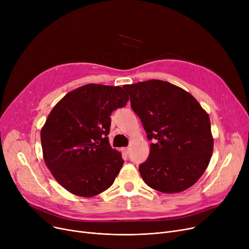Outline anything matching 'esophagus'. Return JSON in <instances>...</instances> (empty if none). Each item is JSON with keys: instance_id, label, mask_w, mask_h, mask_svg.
<instances>
[{"instance_id": "34e87169", "label": "esophagus", "mask_w": 249, "mask_h": 249, "mask_svg": "<svg viewBox=\"0 0 249 249\" xmlns=\"http://www.w3.org/2000/svg\"><path fill=\"white\" fill-rule=\"evenodd\" d=\"M122 151H123V153L128 154L129 151H130V148H129V147H124V148H122Z\"/></svg>"}]
</instances>
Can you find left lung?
Listing matches in <instances>:
<instances>
[{
  "label": "left lung",
  "mask_w": 249,
  "mask_h": 249,
  "mask_svg": "<svg viewBox=\"0 0 249 249\" xmlns=\"http://www.w3.org/2000/svg\"><path fill=\"white\" fill-rule=\"evenodd\" d=\"M123 88L147 138L154 140L148 159L139 165L143 180L165 194L192 187L213 152L208 114L191 94L171 83L150 80Z\"/></svg>",
  "instance_id": "8db88e82"
}]
</instances>
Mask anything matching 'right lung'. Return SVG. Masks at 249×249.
Returning a JSON list of instances; mask_svg holds the SVG:
<instances>
[{
    "label": "right lung",
    "instance_id": "obj_1",
    "mask_svg": "<svg viewBox=\"0 0 249 249\" xmlns=\"http://www.w3.org/2000/svg\"><path fill=\"white\" fill-rule=\"evenodd\" d=\"M128 100L120 87L89 84L51 110L40 133L43 159L65 190L89 198L112 186L124 160L109 143L110 115Z\"/></svg>",
    "mask_w": 249,
    "mask_h": 249
}]
</instances>
